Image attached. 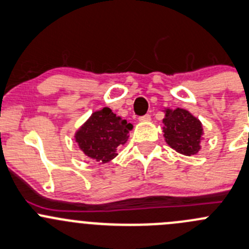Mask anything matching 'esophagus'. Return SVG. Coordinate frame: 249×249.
Here are the masks:
<instances>
[{
    "label": "esophagus",
    "instance_id": "34e87169",
    "mask_svg": "<svg viewBox=\"0 0 249 249\" xmlns=\"http://www.w3.org/2000/svg\"><path fill=\"white\" fill-rule=\"evenodd\" d=\"M138 120H139V122H146V121H150V120H151V116H150L149 114H146V115H144V116H140Z\"/></svg>",
    "mask_w": 249,
    "mask_h": 249
}]
</instances>
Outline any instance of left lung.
Returning <instances> with one entry per match:
<instances>
[{
  "mask_svg": "<svg viewBox=\"0 0 249 249\" xmlns=\"http://www.w3.org/2000/svg\"><path fill=\"white\" fill-rule=\"evenodd\" d=\"M166 142L172 149L183 155H195L200 151L202 124L184 109L167 110L163 119Z\"/></svg>",
  "mask_w": 249,
  "mask_h": 249,
  "instance_id": "left-lung-1",
  "label": "left lung"
}]
</instances>
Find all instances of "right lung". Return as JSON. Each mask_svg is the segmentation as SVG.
Masks as SVG:
<instances>
[{
	"instance_id": "add662e5",
	"label": "right lung",
	"mask_w": 249,
	"mask_h": 249,
	"mask_svg": "<svg viewBox=\"0 0 249 249\" xmlns=\"http://www.w3.org/2000/svg\"><path fill=\"white\" fill-rule=\"evenodd\" d=\"M132 124L117 117L109 107L95 111L75 135L81 151L99 163L116 157L117 147L128 139Z\"/></svg>"
}]
</instances>
